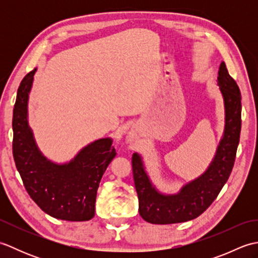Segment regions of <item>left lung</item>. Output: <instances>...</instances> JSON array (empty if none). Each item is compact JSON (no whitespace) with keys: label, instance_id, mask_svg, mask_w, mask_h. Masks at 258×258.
<instances>
[{"label":"left lung","instance_id":"8db88e82","mask_svg":"<svg viewBox=\"0 0 258 258\" xmlns=\"http://www.w3.org/2000/svg\"><path fill=\"white\" fill-rule=\"evenodd\" d=\"M218 85L225 103V133L213 163L201 177L184 186L177 195H162L152 186L141 157L133 155L132 168L139 196V212L144 221L151 224H174L194 220L210 207L227 182L239 143L242 95L224 62L218 72Z\"/></svg>","mask_w":258,"mask_h":258}]
</instances>
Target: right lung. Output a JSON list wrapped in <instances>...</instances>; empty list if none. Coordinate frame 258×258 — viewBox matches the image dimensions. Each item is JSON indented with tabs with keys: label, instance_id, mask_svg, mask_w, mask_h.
<instances>
[{
	"label": "right lung",
	"instance_id": "add662e5",
	"mask_svg": "<svg viewBox=\"0 0 258 258\" xmlns=\"http://www.w3.org/2000/svg\"><path fill=\"white\" fill-rule=\"evenodd\" d=\"M35 70L22 80L13 108L12 151L15 166L31 199L43 212L64 221H90L96 191L106 167L116 155L109 139L82 150L72 162L56 165L38 152L27 125V98Z\"/></svg>",
	"mask_w": 258,
	"mask_h": 258
}]
</instances>
